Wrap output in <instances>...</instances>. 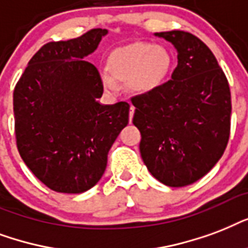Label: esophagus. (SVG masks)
Instances as JSON below:
<instances>
[{"mask_svg": "<svg viewBox=\"0 0 248 248\" xmlns=\"http://www.w3.org/2000/svg\"><path fill=\"white\" fill-rule=\"evenodd\" d=\"M134 115V106H130V111H129V122H132V119H133Z\"/></svg>", "mask_w": 248, "mask_h": 248, "instance_id": "1", "label": "esophagus"}]
</instances>
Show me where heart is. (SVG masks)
<instances>
[{
	"instance_id": "heart-1",
	"label": "heart",
	"mask_w": 248,
	"mask_h": 248,
	"mask_svg": "<svg viewBox=\"0 0 248 248\" xmlns=\"http://www.w3.org/2000/svg\"><path fill=\"white\" fill-rule=\"evenodd\" d=\"M110 71L120 81L129 82L134 92L147 94L162 85L170 74L172 57L166 47L149 42H137L120 47L111 54ZM105 86L118 88L114 78L105 76Z\"/></svg>"
}]
</instances>
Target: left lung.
Masks as SVG:
<instances>
[{"mask_svg": "<svg viewBox=\"0 0 248 248\" xmlns=\"http://www.w3.org/2000/svg\"><path fill=\"white\" fill-rule=\"evenodd\" d=\"M172 42L177 67L156 90L132 97L142 160L156 180L181 187L208 173L230 136L229 82L208 46L184 31L155 33Z\"/></svg>", "mask_w": 248, "mask_h": 248, "instance_id": "left-lung-1", "label": "left lung"}]
</instances>
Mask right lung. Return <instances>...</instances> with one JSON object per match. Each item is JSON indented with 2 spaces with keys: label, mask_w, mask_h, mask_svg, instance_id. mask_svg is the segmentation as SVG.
Segmentation results:
<instances>
[{
  "label": "right lung",
  "mask_w": 248,
  "mask_h": 248,
  "mask_svg": "<svg viewBox=\"0 0 248 248\" xmlns=\"http://www.w3.org/2000/svg\"><path fill=\"white\" fill-rule=\"evenodd\" d=\"M107 30L47 42L31 58L14 89L16 147L49 189L84 193L97 184L107 154L129 120V103L103 106V82L86 55Z\"/></svg>",
  "instance_id": "obj_1"
}]
</instances>
